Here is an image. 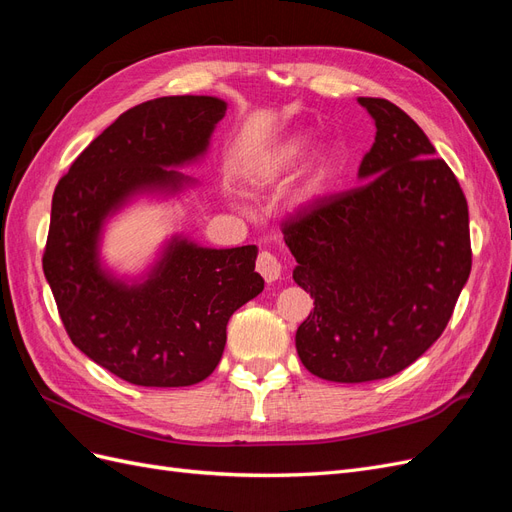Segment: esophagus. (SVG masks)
Instances as JSON below:
<instances>
[{"label":"esophagus","mask_w":512,"mask_h":512,"mask_svg":"<svg viewBox=\"0 0 512 512\" xmlns=\"http://www.w3.org/2000/svg\"><path fill=\"white\" fill-rule=\"evenodd\" d=\"M256 271L271 284L275 280H280L282 265H280V260H277L271 252H260L258 260H256Z\"/></svg>","instance_id":"obj_1"}]
</instances>
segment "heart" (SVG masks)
<instances>
[{
	"mask_svg": "<svg viewBox=\"0 0 512 512\" xmlns=\"http://www.w3.org/2000/svg\"><path fill=\"white\" fill-rule=\"evenodd\" d=\"M307 147H309V136L305 132L290 134L280 145H275L267 153H262L260 158H256L250 164V168H247V177H250L254 185L275 181L277 177L286 175L288 170H292L303 160ZM331 173H333L331 153L327 151L316 153L314 160L309 162L301 188L297 190V194H294V205L305 207L309 203H314V200L324 192V188H327Z\"/></svg>",
	"mask_w": 512,
	"mask_h": 512,
	"instance_id": "1",
	"label": "heart"
}]
</instances>
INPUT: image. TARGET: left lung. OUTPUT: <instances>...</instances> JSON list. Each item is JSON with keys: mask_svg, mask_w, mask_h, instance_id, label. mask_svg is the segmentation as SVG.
Segmentation results:
<instances>
[{"mask_svg": "<svg viewBox=\"0 0 512 512\" xmlns=\"http://www.w3.org/2000/svg\"><path fill=\"white\" fill-rule=\"evenodd\" d=\"M376 141L361 185L284 224L294 282L314 312L297 329L307 371L369 382L414 363L446 329L472 269L468 203L436 147L399 106L359 98Z\"/></svg>", "mask_w": 512, "mask_h": 512, "instance_id": "1", "label": "left lung"}]
</instances>
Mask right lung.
I'll list each match as a JSON object with an SVG mask.
<instances>
[{"label": "right lung", "instance_id": "add662e5", "mask_svg": "<svg viewBox=\"0 0 512 512\" xmlns=\"http://www.w3.org/2000/svg\"><path fill=\"white\" fill-rule=\"evenodd\" d=\"M213 96H166L119 115L59 179L42 258L72 344L138 386H190L213 374L226 324L265 288L258 247H203L170 237L136 280L102 265L108 218L136 196H177L196 179L177 168L205 158L226 115Z\"/></svg>", "mask_w": 512, "mask_h": 512}]
</instances>
